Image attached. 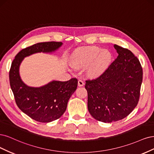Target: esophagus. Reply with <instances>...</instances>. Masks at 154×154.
Segmentation results:
<instances>
[{
  "mask_svg": "<svg viewBox=\"0 0 154 154\" xmlns=\"http://www.w3.org/2000/svg\"><path fill=\"white\" fill-rule=\"evenodd\" d=\"M84 84V83L82 80H79L78 81V86H83Z\"/></svg>",
  "mask_w": 154,
  "mask_h": 154,
  "instance_id": "esophagus-1",
  "label": "esophagus"
}]
</instances>
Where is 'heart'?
Instances as JSON below:
<instances>
[{
	"mask_svg": "<svg viewBox=\"0 0 154 154\" xmlns=\"http://www.w3.org/2000/svg\"><path fill=\"white\" fill-rule=\"evenodd\" d=\"M112 59L111 54L108 51H102L97 47H89L79 49L73 59L76 66H87L93 63L89 68L91 76L100 75L109 65Z\"/></svg>",
	"mask_w": 154,
	"mask_h": 154,
	"instance_id": "obj_1",
	"label": "heart"
}]
</instances>
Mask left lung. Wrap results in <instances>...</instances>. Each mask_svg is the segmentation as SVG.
<instances>
[{
	"label": "left lung",
	"instance_id": "8db88e82",
	"mask_svg": "<svg viewBox=\"0 0 154 154\" xmlns=\"http://www.w3.org/2000/svg\"><path fill=\"white\" fill-rule=\"evenodd\" d=\"M118 54L101 75L86 81L88 109L97 120L111 123L122 120L134 110L139 102L143 69L136 56L117 45Z\"/></svg>",
	"mask_w": 154,
	"mask_h": 154
}]
</instances>
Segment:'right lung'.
Instances as JSON below:
<instances>
[{"label": "right lung", "mask_w": 154, "mask_h": 154, "mask_svg": "<svg viewBox=\"0 0 154 154\" xmlns=\"http://www.w3.org/2000/svg\"><path fill=\"white\" fill-rule=\"evenodd\" d=\"M61 45V42H42L25 48L17 54L9 70V82L17 106L39 122H51L63 115L69 98L76 90L78 81L72 78L64 82L54 81L41 88L28 87L20 77L19 66L25 57L36 52L54 51Z\"/></svg>", "instance_id": "obj_1"}]
</instances>
